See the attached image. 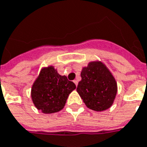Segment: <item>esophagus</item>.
Instances as JSON below:
<instances>
[{"mask_svg": "<svg viewBox=\"0 0 147 147\" xmlns=\"http://www.w3.org/2000/svg\"><path fill=\"white\" fill-rule=\"evenodd\" d=\"M74 82L75 83L76 86H78V80H74Z\"/></svg>", "mask_w": 147, "mask_h": 147, "instance_id": "1", "label": "esophagus"}]
</instances>
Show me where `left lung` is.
I'll list each match as a JSON object with an SVG mask.
<instances>
[{
  "label": "left lung",
  "mask_w": 147,
  "mask_h": 147,
  "mask_svg": "<svg viewBox=\"0 0 147 147\" xmlns=\"http://www.w3.org/2000/svg\"><path fill=\"white\" fill-rule=\"evenodd\" d=\"M77 91L86 106L95 111L107 110L117 94V83L111 73L101 61H92L81 73Z\"/></svg>",
  "instance_id": "1"
}]
</instances>
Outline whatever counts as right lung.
<instances>
[{"label":"right lung","mask_w":147,"mask_h":147,"mask_svg":"<svg viewBox=\"0 0 147 147\" xmlns=\"http://www.w3.org/2000/svg\"><path fill=\"white\" fill-rule=\"evenodd\" d=\"M75 88V84L67 77L60 75L49 66L41 69L33 85L31 97L37 109L45 114H52L63 109L68 96Z\"/></svg>","instance_id":"1"}]
</instances>
